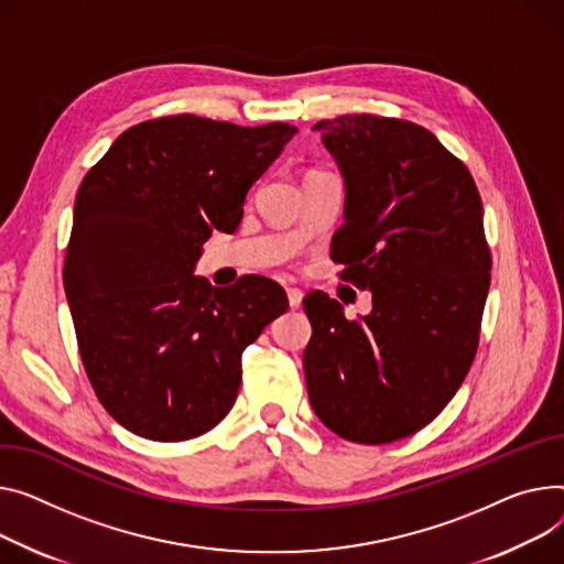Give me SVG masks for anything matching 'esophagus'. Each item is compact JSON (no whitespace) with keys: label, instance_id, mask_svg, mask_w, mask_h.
Returning <instances> with one entry per match:
<instances>
[{"label":"esophagus","instance_id":"34e87169","mask_svg":"<svg viewBox=\"0 0 564 564\" xmlns=\"http://www.w3.org/2000/svg\"><path fill=\"white\" fill-rule=\"evenodd\" d=\"M285 294H288L290 308H299V306H302V302H304V294H302V290H296V288H288V290H285Z\"/></svg>","mask_w":564,"mask_h":564}]
</instances>
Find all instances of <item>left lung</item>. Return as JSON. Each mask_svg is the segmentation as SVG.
Here are the masks:
<instances>
[{
    "mask_svg": "<svg viewBox=\"0 0 564 564\" xmlns=\"http://www.w3.org/2000/svg\"><path fill=\"white\" fill-rule=\"evenodd\" d=\"M313 129L347 187L330 258L371 313L347 319L306 294L308 397L333 433L388 444L431 424L474 362L492 270L482 204L467 165L415 122L360 112Z\"/></svg>",
    "mask_w": 564,
    "mask_h": 564,
    "instance_id": "1",
    "label": "left lung"
}]
</instances>
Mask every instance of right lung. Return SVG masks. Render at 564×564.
<instances>
[{
  "mask_svg": "<svg viewBox=\"0 0 564 564\" xmlns=\"http://www.w3.org/2000/svg\"><path fill=\"white\" fill-rule=\"evenodd\" d=\"M294 133L181 112L127 129L84 176L63 285L88 381L127 431L183 442L234 408L242 351L288 296L265 276L213 288L193 270Z\"/></svg>",
  "mask_w": 564,
  "mask_h": 564,
  "instance_id": "1",
  "label": "right lung"
}]
</instances>
